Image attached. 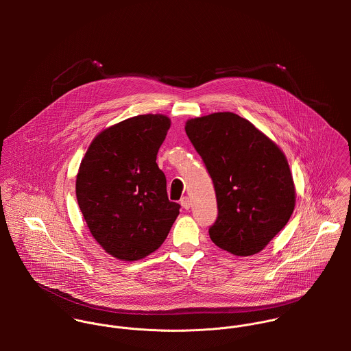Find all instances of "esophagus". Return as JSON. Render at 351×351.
<instances>
[{
    "label": "esophagus",
    "instance_id": "esophagus-1",
    "mask_svg": "<svg viewBox=\"0 0 351 351\" xmlns=\"http://www.w3.org/2000/svg\"><path fill=\"white\" fill-rule=\"evenodd\" d=\"M180 204L182 205V208H184V209H189V208H191V200H189V197H186V196L181 199Z\"/></svg>",
    "mask_w": 351,
    "mask_h": 351
}]
</instances>
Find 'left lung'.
Here are the masks:
<instances>
[{
	"mask_svg": "<svg viewBox=\"0 0 351 351\" xmlns=\"http://www.w3.org/2000/svg\"><path fill=\"white\" fill-rule=\"evenodd\" d=\"M185 131L216 192L212 242L239 256L263 250L295 209L296 192L284 152L232 112L191 119Z\"/></svg>",
	"mask_w": 351,
	"mask_h": 351,
	"instance_id": "1",
	"label": "left lung"
}]
</instances>
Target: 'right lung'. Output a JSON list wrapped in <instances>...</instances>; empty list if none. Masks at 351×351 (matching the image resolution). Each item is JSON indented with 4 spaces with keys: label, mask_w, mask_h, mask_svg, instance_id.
<instances>
[{
    "label": "right lung",
    "mask_w": 351,
    "mask_h": 351,
    "mask_svg": "<svg viewBox=\"0 0 351 351\" xmlns=\"http://www.w3.org/2000/svg\"><path fill=\"white\" fill-rule=\"evenodd\" d=\"M170 119L139 114L100 132L75 182L80 209L93 238L112 256L138 261L166 239L181 205L169 200L156 165Z\"/></svg>",
    "instance_id": "1"
}]
</instances>
